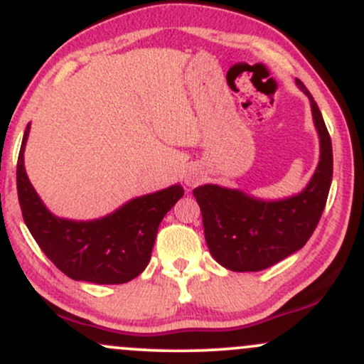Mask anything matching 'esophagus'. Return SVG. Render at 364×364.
I'll return each mask as SVG.
<instances>
[{"instance_id":"1","label":"esophagus","mask_w":364,"mask_h":364,"mask_svg":"<svg viewBox=\"0 0 364 364\" xmlns=\"http://www.w3.org/2000/svg\"><path fill=\"white\" fill-rule=\"evenodd\" d=\"M200 179H202V173H200V171L196 168H191V169L186 171L183 181H185L186 186H196L200 183Z\"/></svg>"}]
</instances>
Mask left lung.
<instances>
[{"label":"left lung","instance_id":"left-lung-1","mask_svg":"<svg viewBox=\"0 0 364 364\" xmlns=\"http://www.w3.org/2000/svg\"><path fill=\"white\" fill-rule=\"evenodd\" d=\"M296 85L310 99L320 140V161L308 185L299 193L277 200L219 185L193 190L210 255L232 272H258L301 250L327 203L333 173L332 141L315 99L298 78Z\"/></svg>","mask_w":364,"mask_h":364}]
</instances>
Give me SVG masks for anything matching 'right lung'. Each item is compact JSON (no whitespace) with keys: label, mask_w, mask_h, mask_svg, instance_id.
Wrapping results in <instances>:
<instances>
[{"label":"right lung","mask_w":364,"mask_h":364,"mask_svg":"<svg viewBox=\"0 0 364 364\" xmlns=\"http://www.w3.org/2000/svg\"><path fill=\"white\" fill-rule=\"evenodd\" d=\"M28 133L31 123L16 162V190L25 224L46 257L73 281L123 284L144 272L159 224L185 195L183 186L136 196L101 219H63L44 205L27 176L23 152Z\"/></svg>","instance_id":"1"}]
</instances>
